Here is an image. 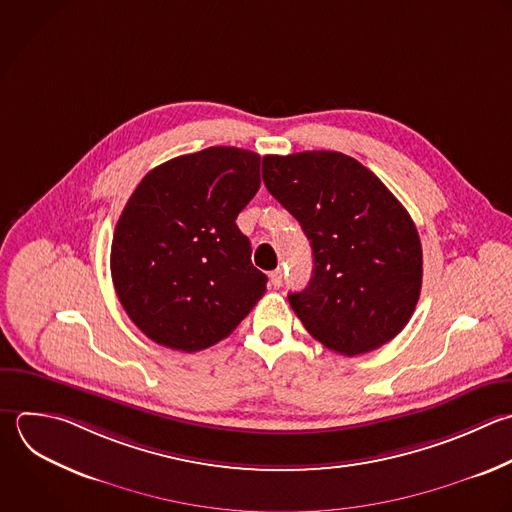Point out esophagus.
<instances>
[{
  "label": "esophagus",
  "instance_id": "34e87169",
  "mask_svg": "<svg viewBox=\"0 0 512 512\" xmlns=\"http://www.w3.org/2000/svg\"><path fill=\"white\" fill-rule=\"evenodd\" d=\"M270 284H272L274 288H280V286H282V270H280V268L274 270V272H270Z\"/></svg>",
  "mask_w": 512,
  "mask_h": 512
}]
</instances>
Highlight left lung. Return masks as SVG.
Returning <instances> with one entry per match:
<instances>
[{
  "label": "left lung",
  "mask_w": 512,
  "mask_h": 512,
  "mask_svg": "<svg viewBox=\"0 0 512 512\" xmlns=\"http://www.w3.org/2000/svg\"><path fill=\"white\" fill-rule=\"evenodd\" d=\"M262 178L312 246L310 284L288 294L304 328L344 356L392 340L422 286V246L404 206L340 152L264 156Z\"/></svg>",
  "instance_id": "1"
}]
</instances>
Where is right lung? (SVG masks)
<instances>
[{
  "label": "right lung",
  "instance_id": "obj_1",
  "mask_svg": "<svg viewBox=\"0 0 512 512\" xmlns=\"http://www.w3.org/2000/svg\"><path fill=\"white\" fill-rule=\"evenodd\" d=\"M260 188V156L212 146L150 170L112 240V280L156 344L198 352L226 338L266 292L238 214Z\"/></svg>",
  "mask_w": 512,
  "mask_h": 512
}]
</instances>
